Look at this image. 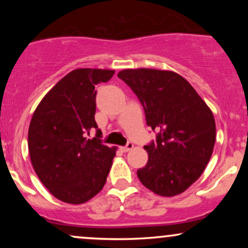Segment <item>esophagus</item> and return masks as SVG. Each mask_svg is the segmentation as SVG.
I'll return each mask as SVG.
<instances>
[{
  "mask_svg": "<svg viewBox=\"0 0 248 248\" xmlns=\"http://www.w3.org/2000/svg\"><path fill=\"white\" fill-rule=\"evenodd\" d=\"M133 148H134L133 142H128L126 146L121 147V150H122V152H124V153H127V152H129V150H132Z\"/></svg>",
  "mask_w": 248,
  "mask_h": 248,
  "instance_id": "1",
  "label": "esophagus"
}]
</instances>
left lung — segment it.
Masks as SVG:
<instances>
[{"label": "left lung", "mask_w": 248, "mask_h": 248, "mask_svg": "<svg viewBox=\"0 0 248 248\" xmlns=\"http://www.w3.org/2000/svg\"><path fill=\"white\" fill-rule=\"evenodd\" d=\"M122 79L138 95L156 141L144 149L146 167L138 170L144 186L156 195H179L201 177L211 158L216 122L205 101L172 71L128 69Z\"/></svg>", "instance_id": "left-lung-1"}]
</instances>
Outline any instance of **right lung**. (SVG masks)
Segmentation results:
<instances>
[{
    "instance_id": "right-lung-1",
    "label": "right lung",
    "mask_w": 248,
    "mask_h": 248,
    "mask_svg": "<svg viewBox=\"0 0 248 248\" xmlns=\"http://www.w3.org/2000/svg\"><path fill=\"white\" fill-rule=\"evenodd\" d=\"M113 70L77 69L45 94L33 113L28 147L33 169L59 201L82 204L101 191L116 148L102 144L94 120L95 86ZM92 127L97 138L86 139Z\"/></svg>"
}]
</instances>
